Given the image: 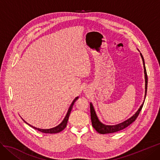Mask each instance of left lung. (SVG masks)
<instances>
[{"instance_id": "left-lung-1", "label": "left lung", "mask_w": 160, "mask_h": 160, "mask_svg": "<svg viewBox=\"0 0 160 160\" xmlns=\"http://www.w3.org/2000/svg\"><path fill=\"white\" fill-rule=\"evenodd\" d=\"M140 56L142 57V59L143 61V64H144V74H145V98L146 96V92H147V87H148V76H147V73H146V67H145V63H144V60L142 55L140 53ZM144 103L141 105L140 108L138 109V110L137 111L132 117H131V118H129L128 119H127V121H124L120 124H118V125H103V123H102L100 122L98 119V118L96 115V113L95 112V110H94V108L93 107V105L92 104V103H90V113H91V120H92V126L93 127L95 128L96 131L100 133V134H109V133H113V132H116L119 131H121V130L125 128L126 127H127L128 126H129L131 125V123H132L138 117V115L140 114V112L143 107Z\"/></svg>"}]
</instances>
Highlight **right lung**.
I'll use <instances>...</instances> for the list:
<instances>
[{"label": "right lung", "mask_w": 160, "mask_h": 160, "mask_svg": "<svg viewBox=\"0 0 160 160\" xmlns=\"http://www.w3.org/2000/svg\"><path fill=\"white\" fill-rule=\"evenodd\" d=\"M78 98V97H76L74 100L73 102H72V103H71L70 108L68 110V112L67 113L66 115V116H65L64 119H63V121H62V122L60 124V125H58V126H57L56 127H54V128H50V129H41V128H35L34 127H32L31 125H29V124H28L26 121H24L26 124H28V125H29V126H31L32 127H33L34 129H36L38 130V131L41 132H43V133H49V134H52V133H58L59 132L62 131V130L64 128H65V127H67V122H68V117H69V115L70 114V112H71V110H72V107H73V105L74 103V102L76 101V99ZM24 121V120H23Z\"/></svg>", "instance_id": "add662e5"}]
</instances>
